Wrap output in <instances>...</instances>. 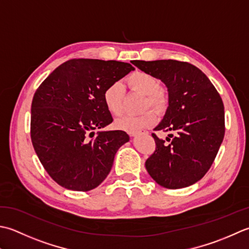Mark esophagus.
<instances>
[{
  "instance_id": "obj_1",
  "label": "esophagus",
  "mask_w": 249,
  "mask_h": 249,
  "mask_svg": "<svg viewBox=\"0 0 249 249\" xmlns=\"http://www.w3.org/2000/svg\"><path fill=\"white\" fill-rule=\"evenodd\" d=\"M143 133H145V132H142V131H135V132H130V135L131 136H138V135H141V134H143Z\"/></svg>"
}]
</instances>
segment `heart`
<instances>
[{"label": "heart", "mask_w": 249, "mask_h": 249, "mask_svg": "<svg viewBox=\"0 0 249 249\" xmlns=\"http://www.w3.org/2000/svg\"><path fill=\"white\" fill-rule=\"evenodd\" d=\"M129 87L145 94L144 107L151 106L156 110L162 111L165 108L166 98L163 92L159 91L160 83L157 77L147 72L136 71L126 78ZM124 89L120 83H113L103 91V102L105 107L111 115L119 116L124 110ZM157 115L154 110H145L138 115H124L116 120L115 125L120 130L135 132L156 123Z\"/></svg>", "instance_id": "heart-1"}]
</instances>
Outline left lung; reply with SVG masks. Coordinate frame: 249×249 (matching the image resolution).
I'll list each match as a JSON object with an SVG mask.
<instances>
[{
    "instance_id": "left-lung-1",
    "label": "left lung",
    "mask_w": 249,
    "mask_h": 249,
    "mask_svg": "<svg viewBox=\"0 0 249 249\" xmlns=\"http://www.w3.org/2000/svg\"><path fill=\"white\" fill-rule=\"evenodd\" d=\"M132 63L160 79L169 94V106L155 130L171 132L167 136L174 140L166 144L153 133L157 147L146 160L147 172L164 188L196 184L210 170L225 136L219 93L207 76L188 62L134 60Z\"/></svg>"
}]
</instances>
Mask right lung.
Here are the masks:
<instances>
[{
	"instance_id": "1",
	"label": "right lung",
	"mask_w": 249,
	"mask_h": 249,
	"mask_svg": "<svg viewBox=\"0 0 249 249\" xmlns=\"http://www.w3.org/2000/svg\"><path fill=\"white\" fill-rule=\"evenodd\" d=\"M133 70L130 63L114 60L73 59L36 90L31 106L32 144L60 186L89 191L108 175L116 153L130 138L121 130H102L113 121L103 91ZM95 128L101 130L94 137Z\"/></svg>"
}]
</instances>
